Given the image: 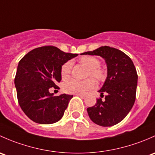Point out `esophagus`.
<instances>
[{"label":"esophagus","mask_w":155,"mask_h":155,"mask_svg":"<svg viewBox=\"0 0 155 155\" xmlns=\"http://www.w3.org/2000/svg\"><path fill=\"white\" fill-rule=\"evenodd\" d=\"M78 95V96L81 97V98H85V96H86V95H84V94H77V95Z\"/></svg>","instance_id":"esophagus-1"}]
</instances>
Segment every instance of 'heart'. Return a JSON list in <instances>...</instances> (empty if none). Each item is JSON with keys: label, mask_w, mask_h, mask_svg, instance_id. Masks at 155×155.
Instances as JSON below:
<instances>
[{"label": "heart", "mask_w": 155, "mask_h": 155, "mask_svg": "<svg viewBox=\"0 0 155 155\" xmlns=\"http://www.w3.org/2000/svg\"><path fill=\"white\" fill-rule=\"evenodd\" d=\"M80 63L87 67L89 71V76L97 80H101L104 78V73L99 68L100 62L98 59L93 57H84L80 59ZM72 63L71 61L66 62L61 67V77L63 80L68 79L71 74ZM95 86V82L93 79L89 78L84 81H79L73 80L65 84L63 89L64 92L68 94H84L88 90L93 89Z\"/></svg>", "instance_id": "1"}]
</instances>
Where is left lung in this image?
Returning <instances> with one entry per match:
<instances>
[{"mask_svg": "<svg viewBox=\"0 0 155 155\" xmlns=\"http://www.w3.org/2000/svg\"><path fill=\"white\" fill-rule=\"evenodd\" d=\"M87 54L101 57L107 68L104 84L98 90L101 95H106L105 100L97 99L93 107L87 108V113L94 123L110 127L123 120L133 107L138 79L136 68L128 56L109 46H101L81 55Z\"/></svg>", "mask_w": 155, "mask_h": 155, "instance_id": "obj_1", "label": "left lung"}]
</instances>
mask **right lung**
<instances>
[{"mask_svg":"<svg viewBox=\"0 0 155 155\" xmlns=\"http://www.w3.org/2000/svg\"><path fill=\"white\" fill-rule=\"evenodd\" d=\"M77 56L54 46H43L30 51L19 61L15 78L17 98L32 121L49 125L63 117L73 95L54 96L49 89L61 81L62 66Z\"/></svg>","mask_w":155,"mask_h":155,"instance_id":"obj_1","label":"right lung"}]
</instances>
